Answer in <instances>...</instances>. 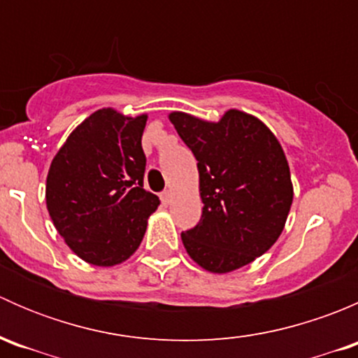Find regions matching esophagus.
<instances>
[{
	"instance_id": "esophagus-1",
	"label": "esophagus",
	"mask_w": 358,
	"mask_h": 358,
	"mask_svg": "<svg viewBox=\"0 0 358 358\" xmlns=\"http://www.w3.org/2000/svg\"><path fill=\"white\" fill-rule=\"evenodd\" d=\"M171 190H164V192H161V201H162V204L164 206H168L169 202H171Z\"/></svg>"
}]
</instances>
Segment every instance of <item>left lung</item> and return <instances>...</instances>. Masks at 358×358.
Listing matches in <instances>:
<instances>
[{
  "instance_id": "8db88e82",
  "label": "left lung",
  "mask_w": 358,
  "mask_h": 358,
  "mask_svg": "<svg viewBox=\"0 0 358 358\" xmlns=\"http://www.w3.org/2000/svg\"><path fill=\"white\" fill-rule=\"evenodd\" d=\"M169 121L199 169L201 222L182 232L189 256L213 273L255 262L279 239L292 204L279 140L258 117L237 109L218 122L185 112H171Z\"/></svg>"
}]
</instances>
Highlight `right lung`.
Returning a JSON list of instances; mask_svg holds the SVG:
<instances>
[{"instance_id":"add662e5","label":"right lung","mask_w":358,"mask_h":358,"mask_svg":"<svg viewBox=\"0 0 358 358\" xmlns=\"http://www.w3.org/2000/svg\"><path fill=\"white\" fill-rule=\"evenodd\" d=\"M147 114L100 109L69 135L46 176V208L81 259L112 266L136 251L159 197L143 189Z\"/></svg>"}]
</instances>
